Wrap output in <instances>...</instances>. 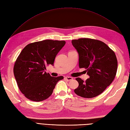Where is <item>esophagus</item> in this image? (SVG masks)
I'll return each instance as SVG.
<instances>
[{
  "mask_svg": "<svg viewBox=\"0 0 130 130\" xmlns=\"http://www.w3.org/2000/svg\"><path fill=\"white\" fill-rule=\"evenodd\" d=\"M64 79H65L66 80H67V81H71V80H73V77H69V76H66V77H64Z\"/></svg>",
  "mask_w": 130,
  "mask_h": 130,
  "instance_id": "34e87169",
  "label": "esophagus"
}]
</instances>
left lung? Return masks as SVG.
Here are the masks:
<instances>
[{
  "label": "left lung",
  "mask_w": 130,
  "mask_h": 130,
  "mask_svg": "<svg viewBox=\"0 0 130 130\" xmlns=\"http://www.w3.org/2000/svg\"><path fill=\"white\" fill-rule=\"evenodd\" d=\"M79 56V67L89 76L85 81L77 77V95L92 98L100 95L111 84L116 75L118 62L115 52L103 42L88 38L72 41Z\"/></svg>",
  "instance_id": "8db88e82"
}]
</instances>
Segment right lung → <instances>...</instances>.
<instances>
[{"label":"right lung","mask_w":130,"mask_h":130,"mask_svg":"<svg viewBox=\"0 0 130 130\" xmlns=\"http://www.w3.org/2000/svg\"><path fill=\"white\" fill-rule=\"evenodd\" d=\"M66 44L64 41L46 40L27 44L15 60L13 73L18 88L27 99L39 102L52 95L62 76H51L44 70Z\"/></svg>","instance_id":"1"}]
</instances>
